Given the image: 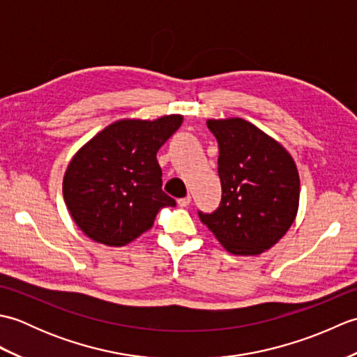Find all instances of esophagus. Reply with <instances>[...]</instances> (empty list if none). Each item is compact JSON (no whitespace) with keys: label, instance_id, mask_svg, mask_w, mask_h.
Returning <instances> with one entry per match:
<instances>
[{"label":"esophagus","instance_id":"obj_1","mask_svg":"<svg viewBox=\"0 0 357 357\" xmlns=\"http://www.w3.org/2000/svg\"><path fill=\"white\" fill-rule=\"evenodd\" d=\"M190 202H192L190 196H185V198L178 199V206H179V207H188V206H190Z\"/></svg>","mask_w":357,"mask_h":357}]
</instances>
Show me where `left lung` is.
Wrapping results in <instances>:
<instances>
[{"label":"left lung","mask_w":357,"mask_h":357,"mask_svg":"<svg viewBox=\"0 0 357 357\" xmlns=\"http://www.w3.org/2000/svg\"><path fill=\"white\" fill-rule=\"evenodd\" d=\"M219 146L222 198L213 213L198 211L202 224L233 255L255 256L290 229L299 207V173L291 155L241 118L208 119Z\"/></svg>","instance_id":"8db88e82"}]
</instances>
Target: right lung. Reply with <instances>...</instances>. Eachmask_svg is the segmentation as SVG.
Listing matches in <instances>:
<instances>
[{"label":"right lung","mask_w":357,"mask_h":357,"mask_svg":"<svg viewBox=\"0 0 357 357\" xmlns=\"http://www.w3.org/2000/svg\"><path fill=\"white\" fill-rule=\"evenodd\" d=\"M183 119H119L77 151L64 173L63 195L86 236L109 247L127 245L151 229L159 210L176 206L162 192L156 153Z\"/></svg>","instance_id":"add662e5"}]
</instances>
